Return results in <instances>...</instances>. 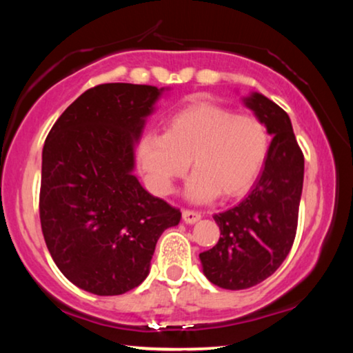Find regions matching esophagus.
<instances>
[{
    "label": "esophagus",
    "mask_w": 353,
    "mask_h": 353,
    "mask_svg": "<svg viewBox=\"0 0 353 353\" xmlns=\"http://www.w3.org/2000/svg\"><path fill=\"white\" fill-rule=\"evenodd\" d=\"M182 218L187 224H194L201 219V214L198 212H193V210H183Z\"/></svg>",
    "instance_id": "34e87169"
}]
</instances>
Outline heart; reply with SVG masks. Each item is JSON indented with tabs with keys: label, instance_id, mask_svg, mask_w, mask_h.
<instances>
[{
	"label": "heart",
	"instance_id": "obj_1",
	"mask_svg": "<svg viewBox=\"0 0 353 353\" xmlns=\"http://www.w3.org/2000/svg\"><path fill=\"white\" fill-rule=\"evenodd\" d=\"M271 137L252 115H236L210 103H191L165 119L163 135L146 134L139 163L149 187L160 196L191 163L185 198L204 204L216 196L235 198L252 187L266 163Z\"/></svg>",
	"mask_w": 353,
	"mask_h": 353
}]
</instances>
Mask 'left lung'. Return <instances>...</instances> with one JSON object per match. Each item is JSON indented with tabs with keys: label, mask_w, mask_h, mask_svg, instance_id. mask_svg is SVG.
I'll return each instance as SVG.
<instances>
[{
	"label": "left lung",
	"mask_w": 353,
	"mask_h": 353,
	"mask_svg": "<svg viewBox=\"0 0 353 353\" xmlns=\"http://www.w3.org/2000/svg\"><path fill=\"white\" fill-rule=\"evenodd\" d=\"M243 103L272 135L265 168L248 198L213 214L219 241L199 254L202 272L224 290H246L272 276L290 254L303 185V154L282 107L252 92Z\"/></svg>",
	"instance_id": "obj_1"
}]
</instances>
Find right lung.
Listing matches in <instances>:
<instances>
[{
    "mask_svg": "<svg viewBox=\"0 0 353 353\" xmlns=\"http://www.w3.org/2000/svg\"><path fill=\"white\" fill-rule=\"evenodd\" d=\"M170 88L103 83L67 107L41 152L40 223L71 283L118 296L148 277L155 244L181 212L134 174L135 145Z\"/></svg>",
    "mask_w": 353,
    "mask_h": 353,
    "instance_id": "1",
    "label": "right lung"
}]
</instances>
